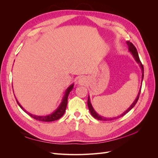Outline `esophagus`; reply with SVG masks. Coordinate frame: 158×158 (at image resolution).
<instances>
[{
	"label": "esophagus",
	"mask_w": 158,
	"mask_h": 158,
	"mask_svg": "<svg viewBox=\"0 0 158 158\" xmlns=\"http://www.w3.org/2000/svg\"><path fill=\"white\" fill-rule=\"evenodd\" d=\"M85 81H86V80H85V78L83 77V76H81V77H80L78 78V83L80 85H84V84L85 83Z\"/></svg>",
	"instance_id": "obj_1"
}]
</instances>
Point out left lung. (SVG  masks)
I'll return each instance as SVG.
<instances>
[{"instance_id":"obj_1","label":"left lung","mask_w":158,"mask_h":158,"mask_svg":"<svg viewBox=\"0 0 158 158\" xmlns=\"http://www.w3.org/2000/svg\"><path fill=\"white\" fill-rule=\"evenodd\" d=\"M127 44L128 45V51H130L131 53L132 54V55L133 56L134 59H135V60L136 61V63L139 64L140 67L141 69V70H142V80H143V78H144V67H143V65L141 63V61L140 60V58H139V56H138V52H137V50L136 49V47H135V45H134L132 43H131L130 41H127ZM141 88H142V85L140 86V88L139 89V92H138V94L137 95V97L135 99V101H134V102L131 104V106L129 107L127 110H126V111L124 112L123 113H122L121 115L119 116H117V117H113V118H107V117H104L103 116H101L99 115V114H98L96 113V111H95L94 107H92V103H91L90 102V99H89V96H88V108H89V112L91 113V114L95 118L98 119V120H99V121H112L113 120V119H116V118H118L119 117H121L125 115V114H127L129 111H131V110L135 106L136 103H137L138 100V98H139V96H140V91H141Z\"/></svg>"}]
</instances>
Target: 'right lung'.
I'll use <instances>...</instances> for the list:
<instances>
[{
  "mask_svg": "<svg viewBox=\"0 0 158 158\" xmlns=\"http://www.w3.org/2000/svg\"><path fill=\"white\" fill-rule=\"evenodd\" d=\"M74 88V84H71L70 86H69V88L66 89L65 92H64V95L62 99L61 103H60L59 106L57 107V109L55 110L54 112H52V113L48 114V115H45V116H38V115H35V114H31L30 113H28L27 111H26V110H25L23 108V107L20 104V103L18 102V101L17 100V99L16 98V100L17 102V103L18 104V106L20 107V108L23 110V111H25L26 113H27L29 114L30 116H31L32 118H33L35 120L37 121H44V122H51V121H56L59 119L63 115L65 111H66V106H67V103H68V96L70 94V92L73 90ZM15 96V95H14Z\"/></svg>",
  "mask_w": 158,
  "mask_h": 158,
  "instance_id": "1",
  "label": "right lung"
}]
</instances>
